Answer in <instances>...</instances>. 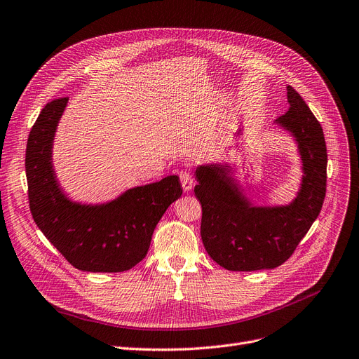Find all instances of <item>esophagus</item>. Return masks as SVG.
<instances>
[{
    "instance_id": "obj_1",
    "label": "esophagus",
    "mask_w": 359,
    "mask_h": 359,
    "mask_svg": "<svg viewBox=\"0 0 359 359\" xmlns=\"http://www.w3.org/2000/svg\"><path fill=\"white\" fill-rule=\"evenodd\" d=\"M180 180H181V185L184 191H191L193 187H194V178L193 175L189 172V170H182L180 172Z\"/></svg>"
}]
</instances>
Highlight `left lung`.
Masks as SVG:
<instances>
[{
    "instance_id": "8db88e82",
    "label": "left lung",
    "mask_w": 359,
    "mask_h": 359,
    "mask_svg": "<svg viewBox=\"0 0 359 359\" xmlns=\"http://www.w3.org/2000/svg\"><path fill=\"white\" fill-rule=\"evenodd\" d=\"M286 90L289 109L275 123L292 134L302 162L301 187L291 203L254 206L229 177L226 163L196 169L201 240L210 257L226 270L252 271L283 264L323 208L327 178L323 128L299 93L291 86Z\"/></svg>"
}]
</instances>
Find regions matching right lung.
<instances>
[{"label": "right lung", "mask_w": 359, "mask_h": 359, "mask_svg": "<svg viewBox=\"0 0 359 359\" xmlns=\"http://www.w3.org/2000/svg\"><path fill=\"white\" fill-rule=\"evenodd\" d=\"M68 97L45 105L26 147L29 206L38 228L83 271L116 273L140 263L166 209L181 197L177 175L127 190L115 200L83 204L67 197L53 165L55 131Z\"/></svg>", "instance_id": "right-lung-1"}]
</instances>
